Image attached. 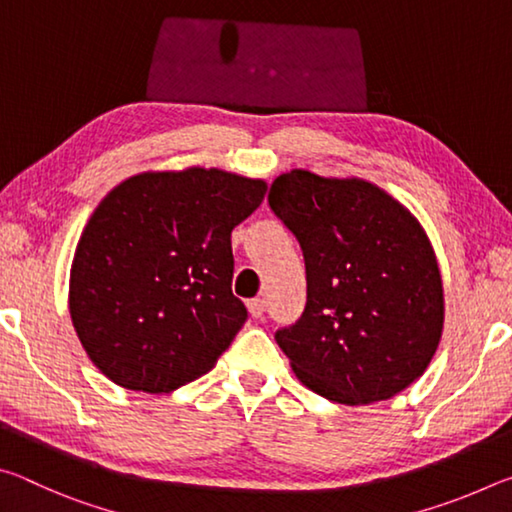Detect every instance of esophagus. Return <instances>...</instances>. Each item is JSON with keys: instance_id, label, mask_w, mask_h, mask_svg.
<instances>
[{"instance_id": "esophagus-1", "label": "esophagus", "mask_w": 512, "mask_h": 512, "mask_svg": "<svg viewBox=\"0 0 512 512\" xmlns=\"http://www.w3.org/2000/svg\"><path fill=\"white\" fill-rule=\"evenodd\" d=\"M248 311L253 318H262L264 316V300L262 298L248 300Z\"/></svg>"}]
</instances>
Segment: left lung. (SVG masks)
<instances>
[{"label":"left lung","instance_id":"obj_1","mask_svg":"<svg viewBox=\"0 0 512 512\" xmlns=\"http://www.w3.org/2000/svg\"><path fill=\"white\" fill-rule=\"evenodd\" d=\"M268 205L305 255L307 307L275 332L296 377L357 406L411 386L443 334V277L420 221L361 178L277 176Z\"/></svg>","mask_w":512,"mask_h":512}]
</instances>
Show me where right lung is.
Wrapping results in <instances>:
<instances>
[{
	"mask_svg": "<svg viewBox=\"0 0 512 512\" xmlns=\"http://www.w3.org/2000/svg\"><path fill=\"white\" fill-rule=\"evenodd\" d=\"M264 194V180L189 167L137 173L103 198L69 271V314L103 375L169 393L214 368L248 318L230 235Z\"/></svg>",
	"mask_w": 512,
	"mask_h": 512,
	"instance_id": "add662e5",
	"label": "right lung"
}]
</instances>
